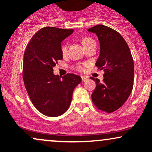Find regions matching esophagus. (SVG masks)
I'll return each mask as SVG.
<instances>
[{
	"label": "esophagus",
	"mask_w": 152,
	"mask_h": 152,
	"mask_svg": "<svg viewBox=\"0 0 152 152\" xmlns=\"http://www.w3.org/2000/svg\"><path fill=\"white\" fill-rule=\"evenodd\" d=\"M81 78H82V81H86L88 79V77H86V76H81Z\"/></svg>",
	"instance_id": "obj_1"
}]
</instances>
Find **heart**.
<instances>
[{
    "label": "heart",
    "mask_w": 152,
    "mask_h": 152,
    "mask_svg": "<svg viewBox=\"0 0 152 152\" xmlns=\"http://www.w3.org/2000/svg\"><path fill=\"white\" fill-rule=\"evenodd\" d=\"M94 41V40L91 38H84L83 40H82V44H83V47L86 46L87 44ZM61 52L63 56H65L67 54L68 52V45L66 43H62L61 46ZM87 67L86 64H78V65L76 66V68L75 69L78 71H81V72H83L85 70H86V68Z\"/></svg>",
    "instance_id": "heart-1"
}]
</instances>
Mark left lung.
Listing matches in <instances>:
<instances>
[{
	"label": "left lung",
	"instance_id": "obj_1",
	"mask_svg": "<svg viewBox=\"0 0 152 152\" xmlns=\"http://www.w3.org/2000/svg\"><path fill=\"white\" fill-rule=\"evenodd\" d=\"M88 31L98 36L101 50L96 66L104 71L103 82L90 78L96 84L92 102L99 110L112 113L124 105L133 88V58L124 38L116 31L104 25Z\"/></svg>",
	"mask_w": 152,
	"mask_h": 152
}]
</instances>
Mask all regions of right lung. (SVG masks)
<instances>
[{
	"label": "right lung",
	"instance_id": "add662e5",
	"mask_svg": "<svg viewBox=\"0 0 152 152\" xmlns=\"http://www.w3.org/2000/svg\"><path fill=\"white\" fill-rule=\"evenodd\" d=\"M73 29L44 27L34 35L24 52L23 78L31 102L41 114L55 117L66 112L73 91L81 81L78 75H54L53 67L62 60L61 43Z\"/></svg>",
	"mask_w": 152,
	"mask_h": 152
}]
</instances>
